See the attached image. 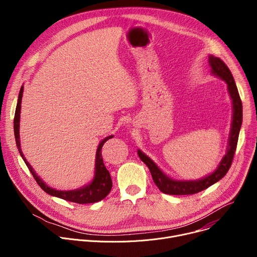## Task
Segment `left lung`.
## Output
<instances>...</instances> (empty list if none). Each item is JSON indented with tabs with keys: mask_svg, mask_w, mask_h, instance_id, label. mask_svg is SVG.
Masks as SVG:
<instances>
[{
	"mask_svg": "<svg viewBox=\"0 0 257 257\" xmlns=\"http://www.w3.org/2000/svg\"><path fill=\"white\" fill-rule=\"evenodd\" d=\"M209 65L211 67V72L214 75L218 76L225 80L228 84V90L230 93V96L233 101V122H232V128L230 132V138H229V145H228V152L226 156L223 158L222 162L219 163L217 169L210 174L209 176L196 181H176L172 180L168 176H166L158 167L157 165L144 154H142L140 151H138V157L140 160L149 167L151 174L153 176L154 182L156 185L159 187V189L170 195H190L198 193L209 186H211L214 183L221 180L229 171L231 168L234 155L237 148V142L239 137L240 128L242 125V101L235 83V80L233 78L232 73L228 66L225 64L223 60L219 58L209 56Z\"/></svg>",
	"mask_w": 257,
	"mask_h": 257,
	"instance_id": "1",
	"label": "left lung"
}]
</instances>
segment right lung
Listing matches in <instances>:
<instances>
[{"mask_svg": "<svg viewBox=\"0 0 257 257\" xmlns=\"http://www.w3.org/2000/svg\"><path fill=\"white\" fill-rule=\"evenodd\" d=\"M22 93H23V86L20 88L19 96H18V101H17V106H16V111H15V116H14V134H15V140H16V145L17 149L20 153V156L22 157L24 163L26 164L28 170L30 171L31 175L33 176L34 180L36 183L41 186V188L47 192L50 195L71 201V202H75L79 204H85V203H93L97 202L101 199H103L112 189V179L111 176H109L108 171L104 167L102 157H101V149L104 142L108 139H111L113 135L108 136L104 138L99 144L98 148L96 150V155H95V175L90 184H88L85 187H82L77 190H71V191H61V190H56L54 188L49 187L46 183L35 174L31 166L28 164L26 161L21 148H20V140H19V120H20V108H21V99H22Z\"/></svg>", "mask_w": 257, "mask_h": 257, "instance_id": "obj_1", "label": "right lung"}]
</instances>
